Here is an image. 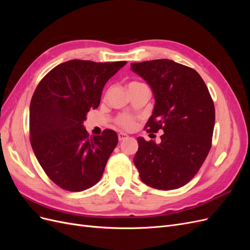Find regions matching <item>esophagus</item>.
I'll use <instances>...</instances> for the list:
<instances>
[{"instance_id": "esophagus-1", "label": "esophagus", "mask_w": 250, "mask_h": 250, "mask_svg": "<svg viewBox=\"0 0 250 250\" xmlns=\"http://www.w3.org/2000/svg\"><path fill=\"white\" fill-rule=\"evenodd\" d=\"M127 138H128V135H127L126 133H123V132H120V133L118 134V139H119V141H120V142H122V141L126 140Z\"/></svg>"}]
</instances>
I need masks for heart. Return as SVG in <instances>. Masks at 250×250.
Segmentation results:
<instances>
[{
    "instance_id": "1",
    "label": "heart",
    "mask_w": 250,
    "mask_h": 250,
    "mask_svg": "<svg viewBox=\"0 0 250 250\" xmlns=\"http://www.w3.org/2000/svg\"><path fill=\"white\" fill-rule=\"evenodd\" d=\"M144 85L143 83L141 82H130L129 85H128V88H133V87H137V86H141ZM116 123L118 126H120L121 128H123L125 130H131L135 127V120L129 116V115H126V113H122V115H119L116 118Z\"/></svg>"
}]
</instances>
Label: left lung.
<instances>
[{
	"instance_id": "1",
	"label": "left lung",
	"mask_w": 250,
	"mask_h": 250,
	"mask_svg": "<svg viewBox=\"0 0 250 250\" xmlns=\"http://www.w3.org/2000/svg\"><path fill=\"white\" fill-rule=\"evenodd\" d=\"M131 70L148 82L155 98L147 132L164 131L158 144L138 138L133 163L144 184L175 190L197 174L209 152L215 126L213 99L197 72L173 60L134 62Z\"/></svg>"
}]
</instances>
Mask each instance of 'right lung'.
Here are the masks:
<instances>
[{
  "instance_id": "obj_1",
  "label": "right lung",
  "mask_w": 250,
  "mask_h": 250,
  "mask_svg": "<svg viewBox=\"0 0 250 250\" xmlns=\"http://www.w3.org/2000/svg\"><path fill=\"white\" fill-rule=\"evenodd\" d=\"M125 64L69 60L52 69L35 88L30 143L44 173L65 191H84L102 177L118 135L105 129L89 137L82 123L90 108L99 106L105 83Z\"/></svg>"
}]
</instances>
